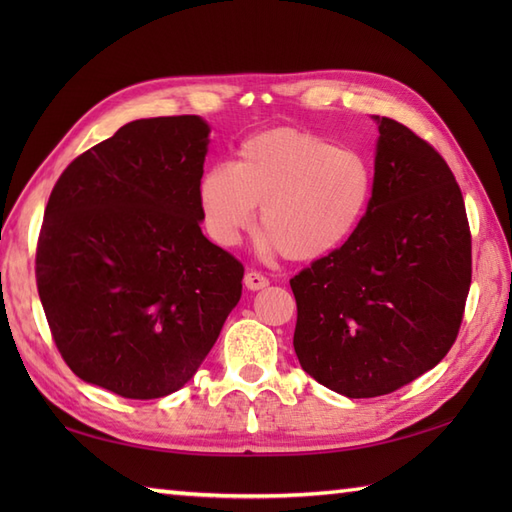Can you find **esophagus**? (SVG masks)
Masks as SVG:
<instances>
[{
	"label": "esophagus",
	"mask_w": 512,
	"mask_h": 512,
	"mask_svg": "<svg viewBox=\"0 0 512 512\" xmlns=\"http://www.w3.org/2000/svg\"><path fill=\"white\" fill-rule=\"evenodd\" d=\"M244 286L248 290H262L268 286V277H264L262 273H257V270H248L246 277H244Z\"/></svg>",
	"instance_id": "obj_1"
}]
</instances>
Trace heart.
I'll return each mask as SVG.
<instances>
[{
	"instance_id": "heart-1",
	"label": "heart",
	"mask_w": 512,
	"mask_h": 512,
	"mask_svg": "<svg viewBox=\"0 0 512 512\" xmlns=\"http://www.w3.org/2000/svg\"><path fill=\"white\" fill-rule=\"evenodd\" d=\"M374 173L361 151L279 127L248 138L235 165L206 169L198 202L206 231L222 246L255 220L262 246L290 262H312L343 246L372 202Z\"/></svg>"
}]
</instances>
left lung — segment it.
Returning <instances> with one entry per match:
<instances>
[{"mask_svg": "<svg viewBox=\"0 0 512 512\" xmlns=\"http://www.w3.org/2000/svg\"><path fill=\"white\" fill-rule=\"evenodd\" d=\"M372 202L361 226L290 279L303 372L376 398L436 367L458 339L471 288L462 191L436 149L378 118Z\"/></svg>", "mask_w": 512, "mask_h": 512, "instance_id": "1", "label": "left lung"}]
</instances>
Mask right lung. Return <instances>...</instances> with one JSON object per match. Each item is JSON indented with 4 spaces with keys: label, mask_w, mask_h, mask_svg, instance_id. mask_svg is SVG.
<instances>
[{
    "label": "right lung",
    "mask_w": 512,
    "mask_h": 512,
    "mask_svg": "<svg viewBox=\"0 0 512 512\" xmlns=\"http://www.w3.org/2000/svg\"><path fill=\"white\" fill-rule=\"evenodd\" d=\"M200 116L140 118L83 151L43 213L35 275L54 345L132 400L189 383L242 297V262L202 235Z\"/></svg>",
    "instance_id": "add662e5"
}]
</instances>
